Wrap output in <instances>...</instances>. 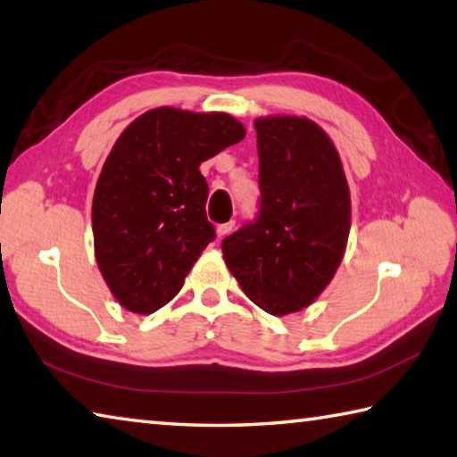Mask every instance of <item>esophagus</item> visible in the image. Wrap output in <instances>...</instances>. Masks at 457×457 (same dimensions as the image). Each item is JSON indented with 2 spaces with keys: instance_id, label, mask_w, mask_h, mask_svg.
Here are the masks:
<instances>
[{
  "instance_id": "34e87169",
  "label": "esophagus",
  "mask_w": 457,
  "mask_h": 457,
  "mask_svg": "<svg viewBox=\"0 0 457 457\" xmlns=\"http://www.w3.org/2000/svg\"><path fill=\"white\" fill-rule=\"evenodd\" d=\"M234 226H236V221L231 220V221H228V223H220V226L216 228V231H218V237L221 239L223 236H228L231 229H234Z\"/></svg>"
}]
</instances>
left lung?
I'll return each instance as SVG.
<instances>
[{
	"label": "left lung",
	"mask_w": 457,
	"mask_h": 457,
	"mask_svg": "<svg viewBox=\"0 0 457 457\" xmlns=\"http://www.w3.org/2000/svg\"><path fill=\"white\" fill-rule=\"evenodd\" d=\"M257 216L221 241L223 259L257 307H309L333 279L351 229V194L327 134L301 116L255 120Z\"/></svg>",
	"instance_id": "obj_1"
}]
</instances>
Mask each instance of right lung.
<instances>
[{"instance_id": "right-lung-1", "label": "right lung", "mask_w": 457, "mask_h": 457, "mask_svg": "<svg viewBox=\"0 0 457 457\" xmlns=\"http://www.w3.org/2000/svg\"><path fill=\"white\" fill-rule=\"evenodd\" d=\"M245 137L226 112L148 111L127 127L98 176L95 255L124 309L148 315L182 289L210 241L204 160Z\"/></svg>"}]
</instances>
